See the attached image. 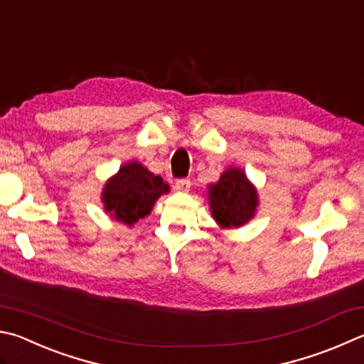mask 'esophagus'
<instances>
[{
	"instance_id": "34e87169",
	"label": "esophagus",
	"mask_w": 364,
	"mask_h": 364,
	"mask_svg": "<svg viewBox=\"0 0 364 364\" xmlns=\"http://www.w3.org/2000/svg\"><path fill=\"white\" fill-rule=\"evenodd\" d=\"M173 188H175V191H180V193H188L191 188V181L189 180H176Z\"/></svg>"
}]
</instances>
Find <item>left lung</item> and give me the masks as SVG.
Masks as SVG:
<instances>
[{
    "label": "left lung",
    "instance_id": "left-lung-1",
    "mask_svg": "<svg viewBox=\"0 0 364 364\" xmlns=\"http://www.w3.org/2000/svg\"><path fill=\"white\" fill-rule=\"evenodd\" d=\"M211 218L221 229H237L253 220L259 207V194L245 170L228 167L220 180L207 189Z\"/></svg>",
    "mask_w": 364,
    "mask_h": 364
}]
</instances>
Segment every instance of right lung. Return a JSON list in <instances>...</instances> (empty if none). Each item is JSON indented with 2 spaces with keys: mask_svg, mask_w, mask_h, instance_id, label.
Wrapping results in <instances>:
<instances>
[{
  "mask_svg": "<svg viewBox=\"0 0 364 364\" xmlns=\"http://www.w3.org/2000/svg\"><path fill=\"white\" fill-rule=\"evenodd\" d=\"M170 186L159 175L149 171L141 162L122 164L109 176L102 189V203L114 221L132 228L149 216L161 196L168 194Z\"/></svg>",
  "mask_w": 364,
  "mask_h": 364,
  "instance_id": "add662e5",
  "label": "right lung"
}]
</instances>
